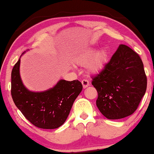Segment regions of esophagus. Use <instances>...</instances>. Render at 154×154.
I'll use <instances>...</instances> for the list:
<instances>
[{"label":"esophagus","instance_id":"obj_1","mask_svg":"<svg viewBox=\"0 0 154 154\" xmlns=\"http://www.w3.org/2000/svg\"><path fill=\"white\" fill-rule=\"evenodd\" d=\"M82 84L83 85L84 88H87L89 86V81L87 79H83L82 81Z\"/></svg>","mask_w":154,"mask_h":154}]
</instances>
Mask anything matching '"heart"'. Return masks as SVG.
<instances>
[{"label": "heart", "mask_w": 154, "mask_h": 154, "mask_svg": "<svg viewBox=\"0 0 154 154\" xmlns=\"http://www.w3.org/2000/svg\"><path fill=\"white\" fill-rule=\"evenodd\" d=\"M94 52L93 49H90L81 53L75 58V62L81 65H84L88 63V70L92 72H97L103 66L107 54L104 50L99 51L93 55Z\"/></svg>", "instance_id": "heart-1"}]
</instances>
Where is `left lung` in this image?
<instances>
[{
  "label": "left lung",
  "mask_w": 154,
  "mask_h": 154,
  "mask_svg": "<svg viewBox=\"0 0 154 154\" xmlns=\"http://www.w3.org/2000/svg\"><path fill=\"white\" fill-rule=\"evenodd\" d=\"M92 79L98 92L97 108L108 119H120L132 114L147 89L142 60L124 45H119L110 60Z\"/></svg>",
  "instance_id": "left-lung-1"
}]
</instances>
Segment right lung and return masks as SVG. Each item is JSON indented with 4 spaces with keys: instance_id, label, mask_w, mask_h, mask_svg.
Instances as JSON below:
<instances>
[{
    "instance_id": "right-lung-1",
    "label": "right lung",
    "mask_w": 154,
    "mask_h": 154,
    "mask_svg": "<svg viewBox=\"0 0 154 154\" xmlns=\"http://www.w3.org/2000/svg\"><path fill=\"white\" fill-rule=\"evenodd\" d=\"M20 59L11 71V94L14 103L33 125L42 129H56L64 123L83 86L78 80L61 79L55 86L40 92L26 88L20 75Z\"/></svg>"
}]
</instances>
